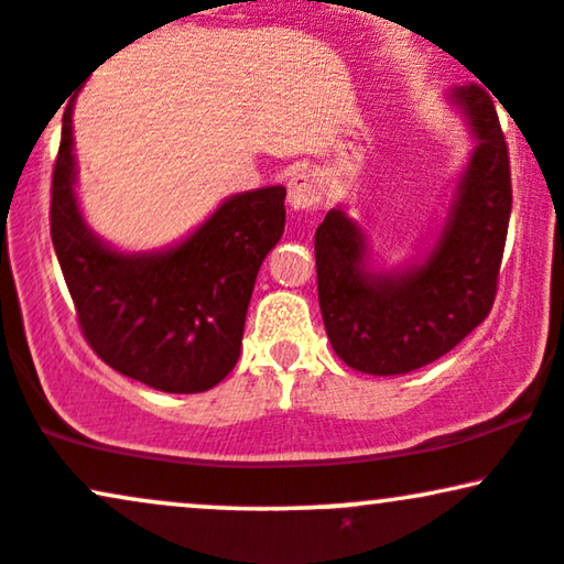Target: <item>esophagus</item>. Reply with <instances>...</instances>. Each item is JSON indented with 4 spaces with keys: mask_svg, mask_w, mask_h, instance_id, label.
<instances>
[{
    "mask_svg": "<svg viewBox=\"0 0 564 564\" xmlns=\"http://www.w3.org/2000/svg\"><path fill=\"white\" fill-rule=\"evenodd\" d=\"M321 196H323V185L315 174L302 172V174H294V177L289 180L291 209H296V212L313 209V206L321 200Z\"/></svg>",
    "mask_w": 564,
    "mask_h": 564,
    "instance_id": "obj_1",
    "label": "esophagus"
}]
</instances>
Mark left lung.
<instances>
[{
	"label": "left lung",
	"mask_w": 564,
	"mask_h": 564,
	"mask_svg": "<svg viewBox=\"0 0 564 564\" xmlns=\"http://www.w3.org/2000/svg\"><path fill=\"white\" fill-rule=\"evenodd\" d=\"M448 100L477 145L424 260L373 273L366 232L341 206L315 230L321 315L334 352L355 371H416L451 352L494 307L511 215L509 148L482 87H456Z\"/></svg>",
	"instance_id": "left-lung-1"
}]
</instances>
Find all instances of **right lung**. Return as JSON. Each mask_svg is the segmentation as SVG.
<instances>
[{"instance_id": "add662e5", "label": "right lung", "mask_w": 564, "mask_h": 564, "mask_svg": "<svg viewBox=\"0 0 564 564\" xmlns=\"http://www.w3.org/2000/svg\"><path fill=\"white\" fill-rule=\"evenodd\" d=\"M70 116L74 106L63 113L50 232L84 339L97 358L153 390H212L241 355L257 273L286 225V187L230 196L172 249L116 251L79 212Z\"/></svg>"}]
</instances>
